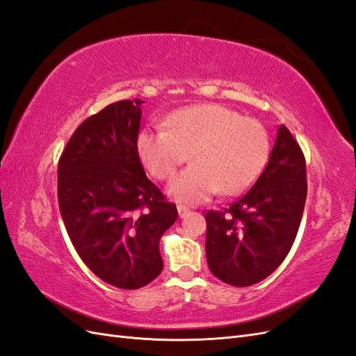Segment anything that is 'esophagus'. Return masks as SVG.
Instances as JSON below:
<instances>
[{"mask_svg": "<svg viewBox=\"0 0 356 356\" xmlns=\"http://www.w3.org/2000/svg\"><path fill=\"white\" fill-rule=\"evenodd\" d=\"M177 212H179L180 218H185L189 213V209L185 206H177Z\"/></svg>", "mask_w": 356, "mask_h": 356, "instance_id": "esophagus-1", "label": "esophagus"}]
</instances>
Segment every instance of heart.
<instances>
[{
    "label": "heart",
    "mask_w": 356,
    "mask_h": 356,
    "mask_svg": "<svg viewBox=\"0 0 356 356\" xmlns=\"http://www.w3.org/2000/svg\"><path fill=\"white\" fill-rule=\"evenodd\" d=\"M163 124L165 129H143L136 135V152L158 180H168L189 153L193 165L168 185L176 202L203 203L218 191L238 195L254 185L269 161L266 127L229 106H186L170 114Z\"/></svg>",
    "instance_id": "obj_1"
}]
</instances>
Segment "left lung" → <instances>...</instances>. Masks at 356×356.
I'll use <instances>...</instances> for the list:
<instances>
[{
    "label": "left lung",
    "instance_id": "8db88e82",
    "mask_svg": "<svg viewBox=\"0 0 356 356\" xmlns=\"http://www.w3.org/2000/svg\"><path fill=\"white\" fill-rule=\"evenodd\" d=\"M307 198L305 158L282 124L266 168L238 202L206 213V257L216 278L236 287L265 280L295 242Z\"/></svg>",
    "mask_w": 356,
    "mask_h": 356
}]
</instances>
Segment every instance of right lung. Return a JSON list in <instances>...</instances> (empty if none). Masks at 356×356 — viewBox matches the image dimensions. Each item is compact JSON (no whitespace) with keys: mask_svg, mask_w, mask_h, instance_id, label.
<instances>
[{"mask_svg":"<svg viewBox=\"0 0 356 356\" xmlns=\"http://www.w3.org/2000/svg\"><path fill=\"white\" fill-rule=\"evenodd\" d=\"M143 100H120L88 117L58 161V206L88 269L118 289L162 272L159 241L177 209L145 176L136 152Z\"/></svg>","mask_w":356,"mask_h":356,"instance_id":"1","label":"right lung"}]
</instances>
